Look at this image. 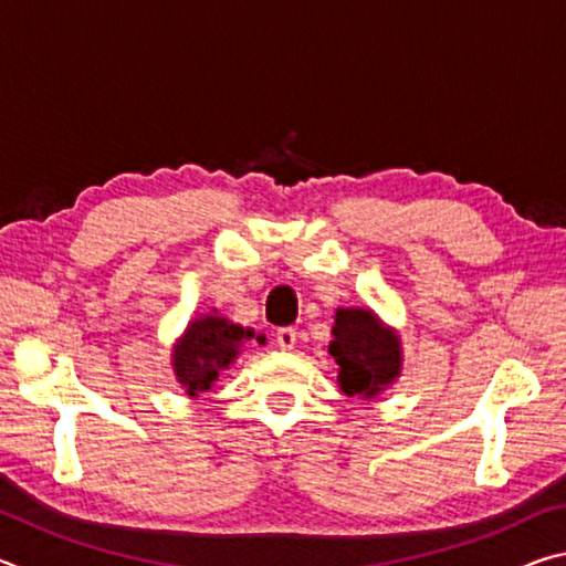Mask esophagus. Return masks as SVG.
<instances>
[{
  "instance_id": "esophagus-1",
  "label": "esophagus",
  "mask_w": 566,
  "mask_h": 566,
  "mask_svg": "<svg viewBox=\"0 0 566 566\" xmlns=\"http://www.w3.org/2000/svg\"><path fill=\"white\" fill-rule=\"evenodd\" d=\"M276 344H280V349H294V344H296V329H294V327L276 329Z\"/></svg>"
}]
</instances>
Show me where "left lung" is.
I'll list each match as a JSON object with an SVG mask.
<instances>
[{
    "label": "left lung",
    "instance_id": "1",
    "mask_svg": "<svg viewBox=\"0 0 566 566\" xmlns=\"http://www.w3.org/2000/svg\"><path fill=\"white\" fill-rule=\"evenodd\" d=\"M329 354L339 364V385L349 397H375L399 377V339L371 312L339 310Z\"/></svg>",
    "mask_w": 566,
    "mask_h": 566
}]
</instances>
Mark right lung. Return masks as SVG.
<instances>
[{
  "label": "right lung",
  "mask_w": 566,
  "mask_h": 566,
  "mask_svg": "<svg viewBox=\"0 0 566 566\" xmlns=\"http://www.w3.org/2000/svg\"><path fill=\"white\" fill-rule=\"evenodd\" d=\"M252 337V329L239 327L222 317L195 319L175 347V371L179 381L191 397L209 389L219 377V369H224L237 357L239 344ZM256 342L264 344V337H256Z\"/></svg>",
  "instance_id": "right-lung-1"
}]
</instances>
